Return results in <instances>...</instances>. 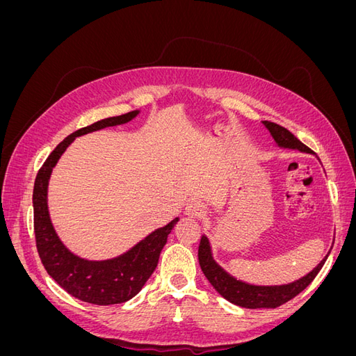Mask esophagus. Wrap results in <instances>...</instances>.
Masks as SVG:
<instances>
[{"label":"esophagus","instance_id":"esophagus-1","mask_svg":"<svg viewBox=\"0 0 356 356\" xmlns=\"http://www.w3.org/2000/svg\"><path fill=\"white\" fill-rule=\"evenodd\" d=\"M186 213L191 218H200L204 213H207V208H204V204L200 200H191L187 204Z\"/></svg>","mask_w":356,"mask_h":356}]
</instances>
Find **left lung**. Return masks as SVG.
I'll return each instance as SVG.
<instances>
[{
  "label": "left lung",
  "mask_w": 356,
  "mask_h": 356,
  "mask_svg": "<svg viewBox=\"0 0 356 356\" xmlns=\"http://www.w3.org/2000/svg\"><path fill=\"white\" fill-rule=\"evenodd\" d=\"M264 126L268 129V132L273 136L275 143L281 148H289L297 149L301 153L314 154L312 149L305 145L303 143L297 139L288 129L279 126L272 122H263ZM330 254V252H328ZM328 254L322 258V261L314 268V270L305 275L303 277L297 279L294 282L284 284V285H254L236 279L229 272H225L224 268L213 260L211 243L207 234H202L200 245H199V264L203 275L207 276L211 285L218 291V294L222 296L225 300H229L230 303L246 307V309H275L281 306L291 298H294L297 294H300L319 273V270L327 261Z\"/></svg>",
  "instance_id": "8db88e82"
}]
</instances>
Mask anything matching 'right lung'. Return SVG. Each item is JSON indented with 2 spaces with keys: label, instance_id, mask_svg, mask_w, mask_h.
<instances>
[{
  "label": "right lung",
  "instance_id": "obj_1",
  "mask_svg": "<svg viewBox=\"0 0 356 356\" xmlns=\"http://www.w3.org/2000/svg\"><path fill=\"white\" fill-rule=\"evenodd\" d=\"M138 114L139 110H135L122 115L104 118L68 135L50 153L35 178L32 207H34V232L41 263L47 273L68 294L86 303L108 306L124 303L135 297L154 272L160 252L168 241V234L179 220L177 217L163 227L156 229L129 251L99 261L86 260L71 252L59 239L51 224L47 204L49 181L53 168L56 166L65 149L77 136L101 131L104 127L124 124Z\"/></svg>",
  "mask_w": 356,
  "mask_h": 356
}]
</instances>
